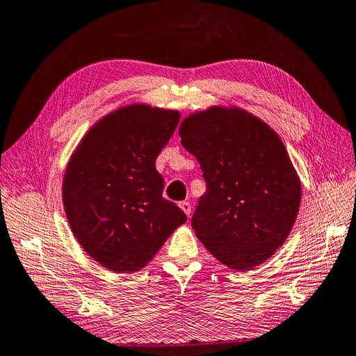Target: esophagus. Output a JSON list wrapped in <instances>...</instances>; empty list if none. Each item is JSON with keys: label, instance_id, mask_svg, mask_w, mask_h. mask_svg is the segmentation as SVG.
Segmentation results:
<instances>
[{"label": "esophagus", "instance_id": "obj_1", "mask_svg": "<svg viewBox=\"0 0 356 356\" xmlns=\"http://www.w3.org/2000/svg\"><path fill=\"white\" fill-rule=\"evenodd\" d=\"M179 207H181V209H183V212L186 213L187 217L191 216V212H192V206H191L189 201H181V203H179Z\"/></svg>", "mask_w": 356, "mask_h": 356}]
</instances>
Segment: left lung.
Masks as SVG:
<instances>
[{
  "instance_id": "8db88e82",
  "label": "left lung",
  "mask_w": 356,
  "mask_h": 356,
  "mask_svg": "<svg viewBox=\"0 0 356 356\" xmlns=\"http://www.w3.org/2000/svg\"><path fill=\"white\" fill-rule=\"evenodd\" d=\"M181 144L198 159L206 193L192 227L221 264L248 271L284 245L296 221L300 181L277 133L240 108L193 113Z\"/></svg>"
}]
</instances>
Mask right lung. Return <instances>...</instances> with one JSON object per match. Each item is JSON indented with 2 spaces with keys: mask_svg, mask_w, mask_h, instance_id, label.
Segmentation results:
<instances>
[{
  "mask_svg": "<svg viewBox=\"0 0 356 356\" xmlns=\"http://www.w3.org/2000/svg\"><path fill=\"white\" fill-rule=\"evenodd\" d=\"M179 113L145 104L100 119L74 152L63 178V206L80 246L116 273L145 266L187 220L163 197L155 161Z\"/></svg>",
  "mask_w": 356,
  "mask_h": 356,
  "instance_id": "obj_1",
  "label": "right lung"
}]
</instances>
